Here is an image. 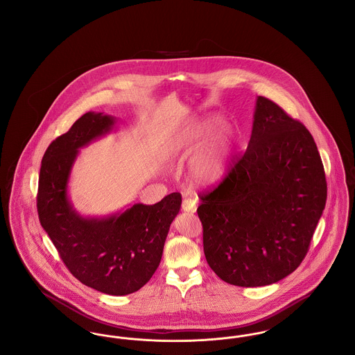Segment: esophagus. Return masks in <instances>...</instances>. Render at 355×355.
Returning a JSON list of instances; mask_svg holds the SVG:
<instances>
[{"label":"esophagus","instance_id":"obj_1","mask_svg":"<svg viewBox=\"0 0 355 355\" xmlns=\"http://www.w3.org/2000/svg\"><path fill=\"white\" fill-rule=\"evenodd\" d=\"M182 210L186 213H196L197 210V202L193 198H185L182 201Z\"/></svg>","mask_w":355,"mask_h":355}]
</instances>
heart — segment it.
I'll list each match as a JSON object with an SVG mask.
<instances>
[{
  "label": "heart",
  "instance_id": "heart-1",
  "mask_svg": "<svg viewBox=\"0 0 355 355\" xmlns=\"http://www.w3.org/2000/svg\"><path fill=\"white\" fill-rule=\"evenodd\" d=\"M218 121H201L197 122L181 133L175 135L171 141L170 150L174 154L193 157L189 161V177L197 185H211L218 182L223 177L229 154H230V139L226 133L210 139L217 129Z\"/></svg>",
  "mask_w": 355,
  "mask_h": 355
}]
</instances>
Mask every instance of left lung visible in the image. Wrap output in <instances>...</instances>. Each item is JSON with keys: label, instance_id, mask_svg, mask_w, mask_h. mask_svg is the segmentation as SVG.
I'll list each match as a JSON object with an SVG mask.
<instances>
[{"label": "left lung", "instance_id": "1", "mask_svg": "<svg viewBox=\"0 0 355 355\" xmlns=\"http://www.w3.org/2000/svg\"><path fill=\"white\" fill-rule=\"evenodd\" d=\"M200 197L203 252L222 281L257 287L284 279L304 261L326 205L313 135L259 96L246 152Z\"/></svg>", "mask_w": 355, "mask_h": 355}]
</instances>
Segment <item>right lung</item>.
Listing matches in <instances>:
<instances>
[{
    "label": "right lung",
    "mask_w": 355,
    "mask_h": 355,
    "mask_svg": "<svg viewBox=\"0 0 355 355\" xmlns=\"http://www.w3.org/2000/svg\"><path fill=\"white\" fill-rule=\"evenodd\" d=\"M116 117L89 112L44 154L37 194L38 218L69 271L86 286L110 295L139 290L157 270L170 225L181 207L171 193L154 205L135 203L103 218L73 209L68 182L80 149L113 130Z\"/></svg>",
    "instance_id": "obj_1"
}]
</instances>
